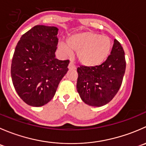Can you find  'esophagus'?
<instances>
[{"mask_svg":"<svg viewBox=\"0 0 146 146\" xmlns=\"http://www.w3.org/2000/svg\"><path fill=\"white\" fill-rule=\"evenodd\" d=\"M68 68L69 69H76V66L73 63V61H70V64L68 65Z\"/></svg>","mask_w":146,"mask_h":146,"instance_id":"esophagus-1","label":"esophagus"}]
</instances>
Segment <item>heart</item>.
Instances as JSON below:
<instances>
[{"label": "heart", "mask_w": 146, "mask_h": 146, "mask_svg": "<svg viewBox=\"0 0 146 146\" xmlns=\"http://www.w3.org/2000/svg\"><path fill=\"white\" fill-rule=\"evenodd\" d=\"M59 47L66 54L78 53L80 63L85 66L94 67L104 63L111 52L112 42L109 36L94 32L76 33L61 42Z\"/></svg>", "instance_id": "obj_1"}]
</instances>
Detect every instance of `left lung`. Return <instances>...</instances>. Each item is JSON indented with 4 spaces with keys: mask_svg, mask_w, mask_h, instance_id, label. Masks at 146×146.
Listing matches in <instances>:
<instances>
[{
    "mask_svg": "<svg viewBox=\"0 0 146 146\" xmlns=\"http://www.w3.org/2000/svg\"><path fill=\"white\" fill-rule=\"evenodd\" d=\"M110 55L101 65L94 67L80 66L77 90L85 104L101 107L110 102L121 85L126 70L125 54L117 39Z\"/></svg>",
    "mask_w": 146,
    "mask_h": 146,
    "instance_id": "obj_1",
    "label": "left lung"
}]
</instances>
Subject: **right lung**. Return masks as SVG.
<instances>
[{
    "label": "right lung",
    "mask_w": 146,
    "mask_h": 146,
    "mask_svg": "<svg viewBox=\"0 0 146 146\" xmlns=\"http://www.w3.org/2000/svg\"><path fill=\"white\" fill-rule=\"evenodd\" d=\"M58 30L56 27L36 25L21 36L15 47L12 80L17 93L28 105L47 104L68 70L69 60L55 58Z\"/></svg>",
    "instance_id": "1"
}]
</instances>
